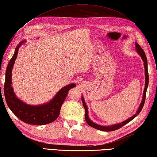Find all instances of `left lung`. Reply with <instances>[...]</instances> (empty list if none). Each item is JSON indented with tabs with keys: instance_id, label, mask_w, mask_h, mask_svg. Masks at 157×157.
<instances>
[{
	"instance_id": "8db88e82",
	"label": "left lung",
	"mask_w": 157,
	"mask_h": 157,
	"mask_svg": "<svg viewBox=\"0 0 157 157\" xmlns=\"http://www.w3.org/2000/svg\"><path fill=\"white\" fill-rule=\"evenodd\" d=\"M135 49H136V51H137V53H139V55L141 56L142 60H143V62H144V69H145V88H144V93H143V98H142L141 103L140 104V105H139V108L137 109V110H136V113L133 116L130 117V118H128V119H126V120L121 122V123L110 125V126H101V125L95 124V122L92 121L90 119L89 117H88V107L86 106V103H85V100H84V98H83V95H82V104H83V106H84V109H85V119H86V123L89 125L90 126L95 128V129H97V130H99L101 131H107V132H109V131H114V130L119 129V128H121L122 126H124V125L128 124V122L132 121V119L134 118H135L136 117L139 115V113L141 112V110H142V108H143V106H144V103H145V99H146V90H147V88L148 86V82H149V76H148L147 58L146 56V54H145L144 51L142 49V48L139 46V44L138 43H136V42H135Z\"/></svg>"
}]
</instances>
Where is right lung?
<instances>
[{
  "label": "right lung",
  "instance_id": "obj_1",
  "mask_svg": "<svg viewBox=\"0 0 157 157\" xmlns=\"http://www.w3.org/2000/svg\"><path fill=\"white\" fill-rule=\"evenodd\" d=\"M26 40L21 41L16 47L12 58L7 65L5 73L4 94L8 107L14 115L25 123L32 125H44L56 120L59 115L62 104L66 99L68 92L74 88L75 84H70L59 90L54 98L47 103L40 105H29L22 101L16 95L11 86V74L13 64L18 55L19 48Z\"/></svg>",
  "mask_w": 157,
  "mask_h": 157
}]
</instances>
